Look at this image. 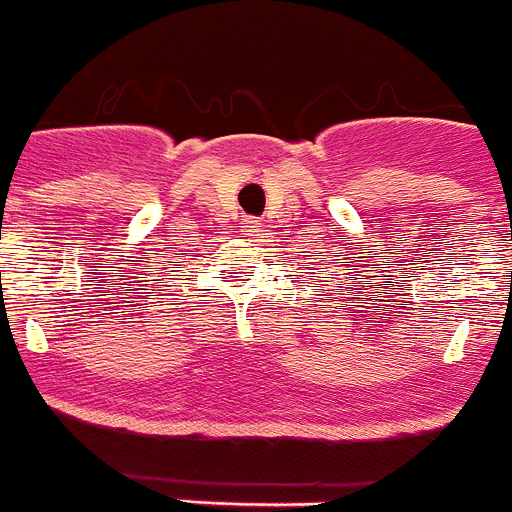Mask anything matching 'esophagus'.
Wrapping results in <instances>:
<instances>
[{
    "label": "esophagus",
    "mask_w": 512,
    "mask_h": 512,
    "mask_svg": "<svg viewBox=\"0 0 512 512\" xmlns=\"http://www.w3.org/2000/svg\"><path fill=\"white\" fill-rule=\"evenodd\" d=\"M246 227H251V230H256V227H259V222H256V220H248Z\"/></svg>",
    "instance_id": "obj_1"
}]
</instances>
